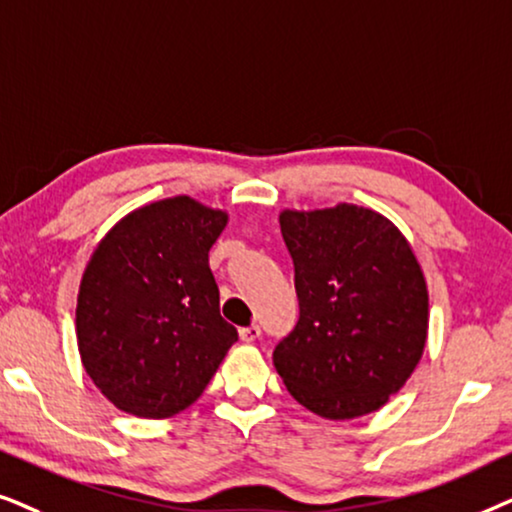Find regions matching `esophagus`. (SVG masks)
Listing matches in <instances>:
<instances>
[{
    "mask_svg": "<svg viewBox=\"0 0 512 512\" xmlns=\"http://www.w3.org/2000/svg\"><path fill=\"white\" fill-rule=\"evenodd\" d=\"M238 335H241V339L243 342H255V339H260V335H262V330H260V325H248V327H241V330H238Z\"/></svg>",
    "mask_w": 512,
    "mask_h": 512,
    "instance_id": "1",
    "label": "esophagus"
}]
</instances>
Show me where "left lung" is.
Segmentation results:
<instances>
[{"label":"left lung","instance_id":"1","mask_svg":"<svg viewBox=\"0 0 512 512\" xmlns=\"http://www.w3.org/2000/svg\"><path fill=\"white\" fill-rule=\"evenodd\" d=\"M278 220L299 299L295 330L274 351L283 384L318 417L377 412L424 356L428 290L412 245L353 203Z\"/></svg>","mask_w":512,"mask_h":512}]
</instances>
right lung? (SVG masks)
<instances>
[{
	"mask_svg": "<svg viewBox=\"0 0 512 512\" xmlns=\"http://www.w3.org/2000/svg\"><path fill=\"white\" fill-rule=\"evenodd\" d=\"M224 210L189 196L154 201L114 224L93 250L77 297L81 363L121 412L166 419L206 391L238 339L220 316L208 252Z\"/></svg>",
	"mask_w": 512,
	"mask_h": 512,
	"instance_id": "right-lung-1",
	"label": "right lung"
}]
</instances>
